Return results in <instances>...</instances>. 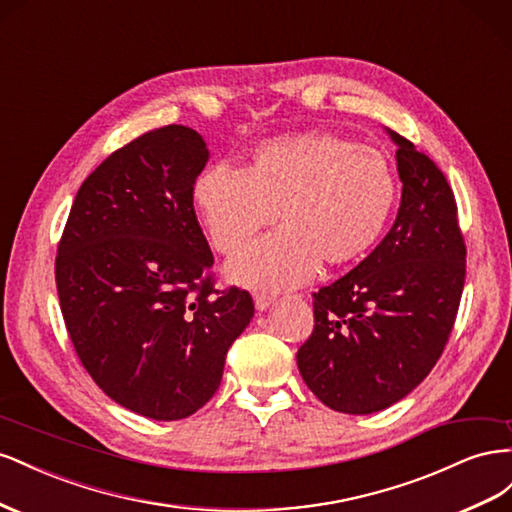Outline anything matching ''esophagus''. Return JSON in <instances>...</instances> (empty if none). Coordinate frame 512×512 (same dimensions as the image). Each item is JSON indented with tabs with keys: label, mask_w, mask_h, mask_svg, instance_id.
Returning a JSON list of instances; mask_svg holds the SVG:
<instances>
[{
	"label": "esophagus",
	"mask_w": 512,
	"mask_h": 512,
	"mask_svg": "<svg viewBox=\"0 0 512 512\" xmlns=\"http://www.w3.org/2000/svg\"><path fill=\"white\" fill-rule=\"evenodd\" d=\"M272 302H274L272 294H255V306L259 311H266Z\"/></svg>",
	"instance_id": "esophagus-1"
}]
</instances>
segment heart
Masks as SVG:
<instances>
[{
  "instance_id": "b5f03b06",
  "label": "heart",
  "mask_w": 512,
  "mask_h": 512,
  "mask_svg": "<svg viewBox=\"0 0 512 512\" xmlns=\"http://www.w3.org/2000/svg\"><path fill=\"white\" fill-rule=\"evenodd\" d=\"M397 175L384 152L334 133L268 139L244 169L199 175L195 203L218 253L233 255L279 216L281 231L231 264L242 283L291 287L321 264L345 268L367 255L397 203Z\"/></svg>"
}]
</instances>
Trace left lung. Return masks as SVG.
Segmentation results:
<instances>
[{
  "label": "left lung",
  "mask_w": 512,
  "mask_h": 512,
  "mask_svg": "<svg viewBox=\"0 0 512 512\" xmlns=\"http://www.w3.org/2000/svg\"><path fill=\"white\" fill-rule=\"evenodd\" d=\"M401 208L375 251L313 291L315 326L298 349L300 375L334 412L373 414L410 394L440 360L465 283L457 199L442 169L390 133Z\"/></svg>",
  "instance_id": "1"
}]
</instances>
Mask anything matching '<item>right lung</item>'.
<instances>
[{
    "instance_id": "1",
    "label": "right lung",
    "mask_w": 512,
    "mask_h": 512,
    "mask_svg": "<svg viewBox=\"0 0 512 512\" xmlns=\"http://www.w3.org/2000/svg\"><path fill=\"white\" fill-rule=\"evenodd\" d=\"M206 163L193 128L139 135L87 175L57 244V296L81 364L107 397L154 420L212 399L255 313L246 289L214 287L193 206Z\"/></svg>"
}]
</instances>
